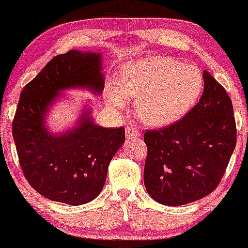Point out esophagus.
<instances>
[{"label":"esophagus","instance_id":"obj_1","mask_svg":"<svg viewBox=\"0 0 248 248\" xmlns=\"http://www.w3.org/2000/svg\"><path fill=\"white\" fill-rule=\"evenodd\" d=\"M126 136L128 139H134V138H140L141 134L138 129L133 127H127L126 128Z\"/></svg>","mask_w":248,"mask_h":248}]
</instances>
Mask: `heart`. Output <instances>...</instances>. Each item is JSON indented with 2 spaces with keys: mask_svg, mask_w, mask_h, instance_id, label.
<instances>
[{
  "mask_svg": "<svg viewBox=\"0 0 248 248\" xmlns=\"http://www.w3.org/2000/svg\"><path fill=\"white\" fill-rule=\"evenodd\" d=\"M201 70L167 56H150L124 65L120 82L107 87L110 107L122 109L136 98L135 114L143 124L163 127L179 120L203 92Z\"/></svg>",
  "mask_w": 248,
  "mask_h": 248,
  "instance_id": "obj_1",
  "label": "heart"
}]
</instances>
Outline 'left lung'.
I'll use <instances>...</instances> for the list:
<instances>
[{"label": "left lung", "mask_w": 248, "mask_h": 248, "mask_svg": "<svg viewBox=\"0 0 248 248\" xmlns=\"http://www.w3.org/2000/svg\"><path fill=\"white\" fill-rule=\"evenodd\" d=\"M203 78V94L181 120L144 133V186L163 205H184L211 193L237 143L231 99L207 71Z\"/></svg>", "instance_id": "8db88e82"}]
</instances>
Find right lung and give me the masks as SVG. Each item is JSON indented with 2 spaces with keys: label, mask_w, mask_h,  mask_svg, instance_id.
I'll return each instance as SVG.
<instances>
[{
  "label": "right lung",
  "mask_w": 248,
  "mask_h": 248,
  "mask_svg": "<svg viewBox=\"0 0 248 248\" xmlns=\"http://www.w3.org/2000/svg\"><path fill=\"white\" fill-rule=\"evenodd\" d=\"M100 56L69 52L53 57L25 85L13 121V136L28 183L44 197L71 205L94 199L106 182L108 164L124 142V128L96 126L87 114L75 129L52 135L44 119L58 91L86 86L104 90Z\"/></svg>",
  "instance_id": "1"
}]
</instances>
